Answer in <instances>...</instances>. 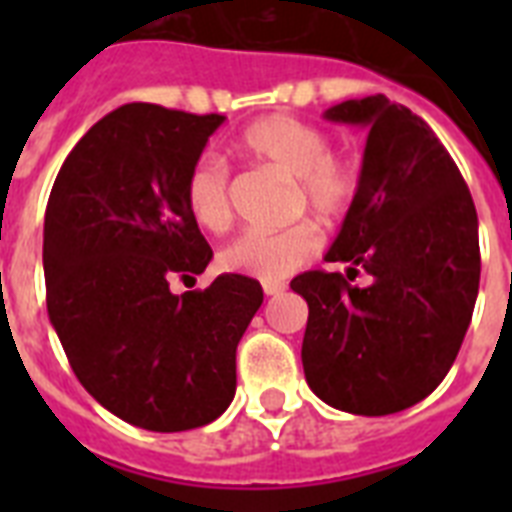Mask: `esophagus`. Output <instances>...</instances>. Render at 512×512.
I'll return each mask as SVG.
<instances>
[{
  "instance_id": "obj_1",
  "label": "esophagus",
  "mask_w": 512,
  "mask_h": 512,
  "mask_svg": "<svg viewBox=\"0 0 512 512\" xmlns=\"http://www.w3.org/2000/svg\"><path fill=\"white\" fill-rule=\"evenodd\" d=\"M284 289H287V284H284V281H263L265 295H281Z\"/></svg>"
}]
</instances>
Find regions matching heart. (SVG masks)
<instances>
[{
	"label": "heart",
	"instance_id": "1",
	"mask_svg": "<svg viewBox=\"0 0 512 512\" xmlns=\"http://www.w3.org/2000/svg\"><path fill=\"white\" fill-rule=\"evenodd\" d=\"M329 132L289 114L257 119L239 135L247 156L295 177V207L311 209L324 223H340L356 204L361 164L348 151H335ZM185 204L193 220L209 231L231 223V167L223 156L204 154L185 177ZM321 247L311 223L284 231H244L220 252V265L260 281H279L295 273Z\"/></svg>",
	"mask_w": 512,
	"mask_h": 512
}]
</instances>
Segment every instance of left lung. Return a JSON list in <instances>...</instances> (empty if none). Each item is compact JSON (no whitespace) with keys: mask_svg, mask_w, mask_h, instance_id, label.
I'll return each mask as SVG.
<instances>
[{"mask_svg":"<svg viewBox=\"0 0 512 512\" xmlns=\"http://www.w3.org/2000/svg\"><path fill=\"white\" fill-rule=\"evenodd\" d=\"M327 119L369 127L356 204L329 263L289 287L308 303L305 380L340 412L382 417L430 396L452 369L481 279L478 215L436 132L385 95ZM364 272V285H353Z\"/></svg>","mask_w":512,"mask_h":512,"instance_id":"1","label":"left lung"}]
</instances>
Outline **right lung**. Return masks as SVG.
<instances>
[{"mask_svg":"<svg viewBox=\"0 0 512 512\" xmlns=\"http://www.w3.org/2000/svg\"><path fill=\"white\" fill-rule=\"evenodd\" d=\"M223 119L116 108L68 154L44 212L47 313L76 380L156 433L201 428L228 409L236 348L263 305V287L239 273L170 289L212 260L185 177Z\"/></svg>","mask_w":512,"mask_h":512,"instance_id":"1","label":"right lung"}]
</instances>
